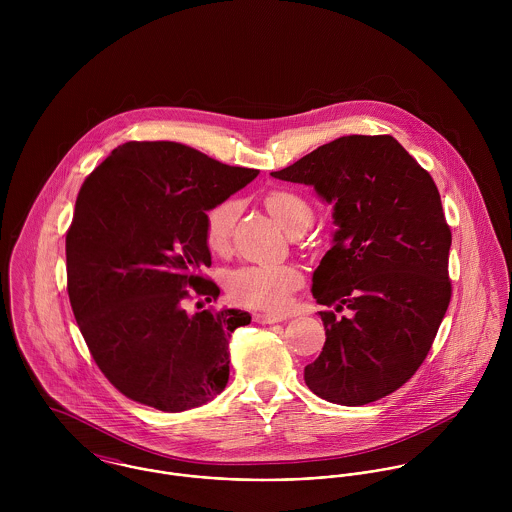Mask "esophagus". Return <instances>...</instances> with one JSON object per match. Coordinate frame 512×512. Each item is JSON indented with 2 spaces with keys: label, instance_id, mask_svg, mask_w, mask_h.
Segmentation results:
<instances>
[{
  "label": "esophagus",
  "instance_id": "obj_1",
  "mask_svg": "<svg viewBox=\"0 0 512 512\" xmlns=\"http://www.w3.org/2000/svg\"><path fill=\"white\" fill-rule=\"evenodd\" d=\"M254 321L260 325H272V323H280L284 321L282 315H274V313H254Z\"/></svg>",
  "mask_w": 512,
  "mask_h": 512
}]
</instances>
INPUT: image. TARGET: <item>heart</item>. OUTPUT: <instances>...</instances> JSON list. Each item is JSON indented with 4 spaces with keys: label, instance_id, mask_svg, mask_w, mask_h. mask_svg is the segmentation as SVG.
Segmentation results:
<instances>
[{
    "label": "heart",
    "instance_id": "heart-1",
    "mask_svg": "<svg viewBox=\"0 0 512 512\" xmlns=\"http://www.w3.org/2000/svg\"><path fill=\"white\" fill-rule=\"evenodd\" d=\"M264 203L270 215L290 232L311 224L313 220L309 203L293 191H270ZM236 217V201H224L209 211L205 222V238L211 250L220 252L226 248ZM301 280V272L290 264H250L230 270L224 278V288L236 303L268 311H282L290 305L292 293L301 286Z\"/></svg>",
    "mask_w": 512,
    "mask_h": 512
}]
</instances>
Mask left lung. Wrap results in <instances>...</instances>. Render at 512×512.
Masks as SVG:
<instances>
[{
	"label": "left lung",
	"mask_w": 512,
	"mask_h": 512,
	"mask_svg": "<svg viewBox=\"0 0 512 512\" xmlns=\"http://www.w3.org/2000/svg\"><path fill=\"white\" fill-rule=\"evenodd\" d=\"M272 177L333 203V246L313 272L325 325L305 366L313 394L363 406L398 390L428 357L451 299V230L432 175L392 136H343Z\"/></svg>",
	"instance_id": "8db88e82"
}]
</instances>
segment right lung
I'll return each mask as SVG.
<instances>
[{
  "mask_svg": "<svg viewBox=\"0 0 512 512\" xmlns=\"http://www.w3.org/2000/svg\"><path fill=\"white\" fill-rule=\"evenodd\" d=\"M258 173L175 142H128L82 183L67 232L69 299L92 359L134 402L183 412L224 390L228 339L250 315L189 313L185 299L193 288L217 301L203 276L207 211Z\"/></svg>",
  "mask_w": 512,
  "mask_h": 512,
  "instance_id": "add662e5",
  "label": "right lung"
}]
</instances>
